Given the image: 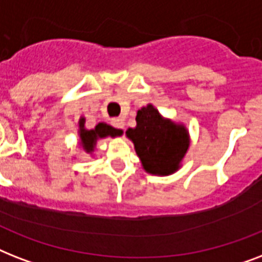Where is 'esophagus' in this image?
Segmentation results:
<instances>
[{
  "label": "esophagus",
  "mask_w": 262,
  "mask_h": 262,
  "mask_svg": "<svg viewBox=\"0 0 262 262\" xmlns=\"http://www.w3.org/2000/svg\"><path fill=\"white\" fill-rule=\"evenodd\" d=\"M111 123H113V126L117 127V129H123V127H125V122H123L122 118H114L111 121Z\"/></svg>",
  "instance_id": "esophagus-1"
}]
</instances>
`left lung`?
Instances as JSON below:
<instances>
[{
  "label": "left lung",
  "instance_id": "left-lung-1",
  "mask_svg": "<svg viewBox=\"0 0 262 262\" xmlns=\"http://www.w3.org/2000/svg\"><path fill=\"white\" fill-rule=\"evenodd\" d=\"M136 127L126 130L143 168L154 175H170L181 167L190 144L187 129L163 118L152 104L137 111Z\"/></svg>",
  "mask_w": 262,
  "mask_h": 262
}]
</instances>
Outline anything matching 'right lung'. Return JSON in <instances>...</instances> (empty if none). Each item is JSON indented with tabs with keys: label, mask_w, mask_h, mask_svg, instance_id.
<instances>
[{
	"label": "right lung",
	"mask_w": 262,
	"mask_h": 262,
	"mask_svg": "<svg viewBox=\"0 0 262 262\" xmlns=\"http://www.w3.org/2000/svg\"><path fill=\"white\" fill-rule=\"evenodd\" d=\"M84 122L85 119L81 117L79 121V135H80V144L87 154H92L96 145V141L99 139H104V137H117V136H122V130L121 129H115V127L110 126L104 122L98 123L95 129H85L84 127Z\"/></svg>",
	"instance_id": "right-lung-1"
}]
</instances>
